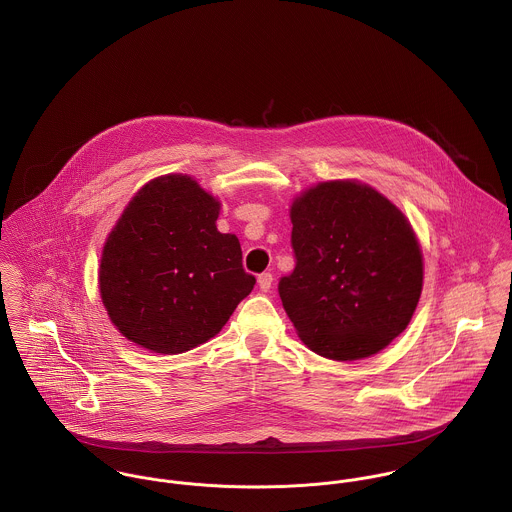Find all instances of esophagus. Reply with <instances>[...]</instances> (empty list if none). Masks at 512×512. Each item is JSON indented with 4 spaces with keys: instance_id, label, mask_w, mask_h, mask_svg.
<instances>
[{
    "instance_id": "34e87169",
    "label": "esophagus",
    "mask_w": 512,
    "mask_h": 512,
    "mask_svg": "<svg viewBox=\"0 0 512 512\" xmlns=\"http://www.w3.org/2000/svg\"><path fill=\"white\" fill-rule=\"evenodd\" d=\"M272 282H274V276H272V274H268V272L258 276V286H260V290H262V292H270Z\"/></svg>"
}]
</instances>
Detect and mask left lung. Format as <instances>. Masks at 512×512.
Returning <instances> with one entry per match:
<instances>
[{
  "mask_svg": "<svg viewBox=\"0 0 512 512\" xmlns=\"http://www.w3.org/2000/svg\"><path fill=\"white\" fill-rule=\"evenodd\" d=\"M295 268L280 297L307 349L359 361L410 323L424 286V258L404 213L355 179L317 183L290 209Z\"/></svg>",
  "mask_w": 512,
  "mask_h": 512,
  "instance_id": "obj_1",
  "label": "left lung"
}]
</instances>
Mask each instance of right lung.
<instances>
[{"mask_svg":"<svg viewBox=\"0 0 512 512\" xmlns=\"http://www.w3.org/2000/svg\"><path fill=\"white\" fill-rule=\"evenodd\" d=\"M220 201L193 177L151 179L110 230L98 288L114 327L159 355L213 339L256 278L234 234L217 228Z\"/></svg>","mask_w":512,"mask_h":512,"instance_id":"right-lung-1","label":"right lung"}]
</instances>
